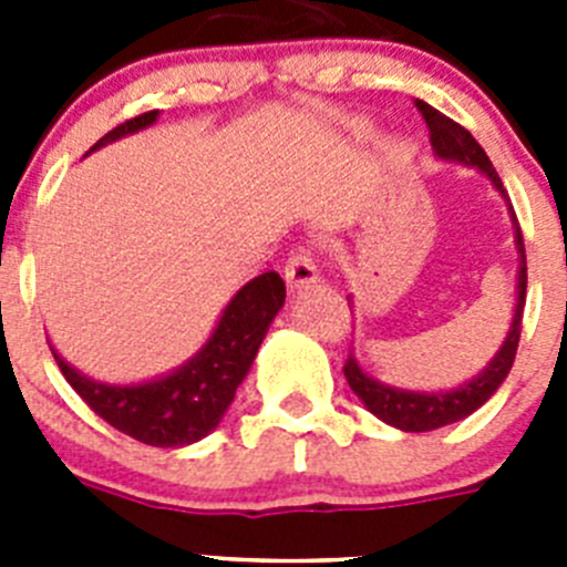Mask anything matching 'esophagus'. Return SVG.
<instances>
[{
  "instance_id": "esophagus-1",
  "label": "esophagus",
  "mask_w": 567,
  "mask_h": 567,
  "mask_svg": "<svg viewBox=\"0 0 567 567\" xmlns=\"http://www.w3.org/2000/svg\"><path fill=\"white\" fill-rule=\"evenodd\" d=\"M287 284L292 289L307 287V284H315L318 280V264H315L312 249L307 247H295L292 255L287 258Z\"/></svg>"
}]
</instances>
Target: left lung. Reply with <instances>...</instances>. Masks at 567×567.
I'll list each match as a JSON object with an SVG mask.
<instances>
[{"label":"left lung","instance_id":"left-lung-1","mask_svg":"<svg viewBox=\"0 0 567 567\" xmlns=\"http://www.w3.org/2000/svg\"><path fill=\"white\" fill-rule=\"evenodd\" d=\"M414 107L423 115L425 127H429V142H432L434 153L440 158H452V162L471 164V167H480L488 175L494 187L499 193H505L503 182H499L497 169L488 162L485 150L474 142V135L457 124L454 118L443 115L440 110H434L432 104L414 102ZM514 215V224H517V247H519V292H517V309H514V323L508 329V338H505L503 349L497 352V358L485 365L483 372L471 383L460 385L454 392H437V394H417V392H403V389H392V385H383L378 380H372L369 374H363V369L358 365V360L349 354V360L343 363V374L352 385V392L358 394L365 403V409L372 414H378L383 423L394 425V429H403V432H432L440 425L457 423V420L468 417L471 412H477L480 405L497 392L499 383L508 378L514 358H517L519 346V332H523V309H525V287H528V267H525V244H523V229H519L517 213Z\"/></svg>","mask_w":567,"mask_h":567}]
</instances>
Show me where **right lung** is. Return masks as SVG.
I'll return each instance as SVG.
<instances>
[{
	"label": "right lung",
	"instance_id": "1",
	"mask_svg": "<svg viewBox=\"0 0 567 567\" xmlns=\"http://www.w3.org/2000/svg\"><path fill=\"white\" fill-rule=\"evenodd\" d=\"M158 110L133 115L110 133H104L90 150L115 142L122 135L135 133L155 122ZM287 284L278 272H264L240 289L229 307L224 309L218 329L207 340L202 352L178 372L162 380H150L138 385H107L84 378L70 369L56 352L59 369L64 380L76 389L79 398L113 429L138 443L175 449L207 437L221 423L224 412L235 398V389L247 378L258 346L267 334L269 323L284 307Z\"/></svg>",
	"mask_w": 567,
	"mask_h": 567
}]
</instances>
